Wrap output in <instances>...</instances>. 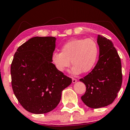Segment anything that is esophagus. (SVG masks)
I'll list each match as a JSON object with an SVG mask.
<instances>
[{
    "label": "esophagus",
    "instance_id": "esophagus-1",
    "mask_svg": "<svg viewBox=\"0 0 130 130\" xmlns=\"http://www.w3.org/2000/svg\"><path fill=\"white\" fill-rule=\"evenodd\" d=\"M77 82L76 79L74 78V77H72V83H76Z\"/></svg>",
    "mask_w": 130,
    "mask_h": 130
}]
</instances>
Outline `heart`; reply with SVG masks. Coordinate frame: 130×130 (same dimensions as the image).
Here are the masks:
<instances>
[{"instance_id":"heart-1","label":"heart","mask_w":130,"mask_h":130,"mask_svg":"<svg viewBox=\"0 0 130 130\" xmlns=\"http://www.w3.org/2000/svg\"><path fill=\"white\" fill-rule=\"evenodd\" d=\"M98 54L99 48L95 40L75 38L65 43L61 47V53H54L51 60L56 69L60 72L68 68L71 63L74 73H86L95 67Z\"/></svg>"}]
</instances>
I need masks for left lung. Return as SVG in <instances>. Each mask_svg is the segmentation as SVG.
Wrapping results in <instances>:
<instances>
[{"label": "left lung", "instance_id": "obj_1", "mask_svg": "<svg viewBox=\"0 0 130 130\" xmlns=\"http://www.w3.org/2000/svg\"><path fill=\"white\" fill-rule=\"evenodd\" d=\"M97 43L100 50L97 63L90 73L79 79L86 86L82 101L93 109L111 104L122 83L121 60L112 42L98 35Z\"/></svg>", "mask_w": 130, "mask_h": 130}]
</instances>
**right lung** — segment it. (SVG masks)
Returning <instances> with one entry per match:
<instances>
[{
  "label": "right lung",
  "instance_id": "right-lung-1",
  "mask_svg": "<svg viewBox=\"0 0 130 130\" xmlns=\"http://www.w3.org/2000/svg\"><path fill=\"white\" fill-rule=\"evenodd\" d=\"M53 37H35L18 48L11 65L14 95L26 111L45 114L56 108L62 92L72 83L52 63Z\"/></svg>",
  "mask_w": 130,
  "mask_h": 130
}]
</instances>
